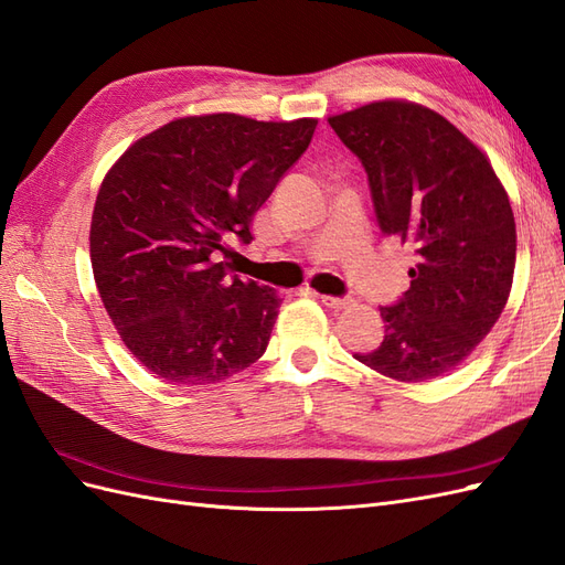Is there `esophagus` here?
Returning a JSON list of instances; mask_svg holds the SVG:
<instances>
[{
    "label": "esophagus",
    "instance_id": "esophagus-1",
    "mask_svg": "<svg viewBox=\"0 0 565 565\" xmlns=\"http://www.w3.org/2000/svg\"><path fill=\"white\" fill-rule=\"evenodd\" d=\"M320 299L332 311H344V309H351V306H353V299H349V297H328V295H322Z\"/></svg>",
    "mask_w": 565,
    "mask_h": 565
}]
</instances>
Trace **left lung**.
Segmentation results:
<instances>
[{"label":"left lung","instance_id":"left-lung-1","mask_svg":"<svg viewBox=\"0 0 565 565\" xmlns=\"http://www.w3.org/2000/svg\"><path fill=\"white\" fill-rule=\"evenodd\" d=\"M328 122L363 162L382 231L417 254L403 299L380 309L384 341L355 361L396 382L438 380L507 306L516 266L509 195L467 134L413 100H372Z\"/></svg>","mask_w":565,"mask_h":565}]
</instances>
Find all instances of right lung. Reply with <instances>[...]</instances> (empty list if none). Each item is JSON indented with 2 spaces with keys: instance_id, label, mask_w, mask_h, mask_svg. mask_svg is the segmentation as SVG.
<instances>
[{
  "instance_id": "add662e5",
  "label": "right lung",
  "mask_w": 565,
  "mask_h": 565,
  "mask_svg": "<svg viewBox=\"0 0 565 565\" xmlns=\"http://www.w3.org/2000/svg\"><path fill=\"white\" fill-rule=\"evenodd\" d=\"M318 119L177 117L134 141L98 188L89 254L119 339L167 384L210 386L264 355L282 299L228 280L231 237L309 148Z\"/></svg>"
}]
</instances>
